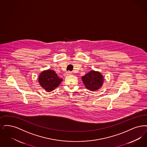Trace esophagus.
Returning <instances> with one entry per match:
<instances>
[{"instance_id":"34e87169","label":"esophagus","mask_w":147,"mask_h":147,"mask_svg":"<svg viewBox=\"0 0 147 147\" xmlns=\"http://www.w3.org/2000/svg\"><path fill=\"white\" fill-rule=\"evenodd\" d=\"M66 76H70V75H72V73H71V72L70 71H68V72H66V74H65Z\"/></svg>"}]
</instances>
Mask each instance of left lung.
Instances as JSON below:
<instances>
[{"label": "left lung", "mask_w": 147, "mask_h": 147, "mask_svg": "<svg viewBox=\"0 0 147 147\" xmlns=\"http://www.w3.org/2000/svg\"><path fill=\"white\" fill-rule=\"evenodd\" d=\"M82 79L86 88L91 91L99 90L102 87L104 80L102 74L94 71H90L82 77Z\"/></svg>", "instance_id": "left-lung-1"}]
</instances>
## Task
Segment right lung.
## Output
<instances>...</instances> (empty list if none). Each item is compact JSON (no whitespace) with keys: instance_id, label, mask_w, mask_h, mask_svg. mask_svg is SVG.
Here are the masks:
<instances>
[{"instance_id":"right-lung-1","label":"right lung","mask_w":147,"mask_h":147,"mask_svg":"<svg viewBox=\"0 0 147 147\" xmlns=\"http://www.w3.org/2000/svg\"><path fill=\"white\" fill-rule=\"evenodd\" d=\"M63 79L58 76L54 71H43L39 77L40 86L47 92H51L60 84Z\"/></svg>"}]
</instances>
